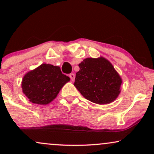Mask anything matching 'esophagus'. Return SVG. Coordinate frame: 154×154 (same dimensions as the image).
<instances>
[{
  "label": "esophagus",
  "instance_id": "obj_1",
  "mask_svg": "<svg viewBox=\"0 0 154 154\" xmlns=\"http://www.w3.org/2000/svg\"><path fill=\"white\" fill-rule=\"evenodd\" d=\"M69 77H70V79H72V81H74V80H75V74H73V73H71L69 75Z\"/></svg>",
  "mask_w": 154,
  "mask_h": 154
}]
</instances>
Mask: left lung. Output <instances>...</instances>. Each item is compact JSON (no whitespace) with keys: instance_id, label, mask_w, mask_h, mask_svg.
Instances as JSON below:
<instances>
[{"instance_id":"8db88e82","label":"left lung","mask_w":154,"mask_h":154,"mask_svg":"<svg viewBox=\"0 0 154 154\" xmlns=\"http://www.w3.org/2000/svg\"><path fill=\"white\" fill-rule=\"evenodd\" d=\"M79 67L74 85L86 99L95 103L106 104L117 98L122 81L107 59L88 58Z\"/></svg>"}]
</instances>
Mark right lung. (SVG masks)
<instances>
[{
  "mask_svg": "<svg viewBox=\"0 0 154 154\" xmlns=\"http://www.w3.org/2000/svg\"><path fill=\"white\" fill-rule=\"evenodd\" d=\"M70 78L63 75L59 66L43 63L23 77V93L33 103L45 105L51 103Z\"/></svg>",
  "mask_w": 154,
  "mask_h": 154,
  "instance_id": "obj_1",
  "label": "right lung"
}]
</instances>
